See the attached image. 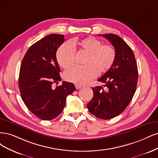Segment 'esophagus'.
Here are the masks:
<instances>
[{
  "label": "esophagus",
  "instance_id": "1",
  "mask_svg": "<svg viewBox=\"0 0 158 158\" xmlns=\"http://www.w3.org/2000/svg\"><path fill=\"white\" fill-rule=\"evenodd\" d=\"M75 86V88H76V89H77V90L82 88V86H81V85H77V84H76Z\"/></svg>",
  "mask_w": 158,
  "mask_h": 158
}]
</instances>
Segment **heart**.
<instances>
[{
    "mask_svg": "<svg viewBox=\"0 0 158 158\" xmlns=\"http://www.w3.org/2000/svg\"><path fill=\"white\" fill-rule=\"evenodd\" d=\"M77 46L87 56L85 66H75L66 71L64 78L77 85H84L96 77V75L104 73L111 68L115 59V51L112 46L102 44L100 40L93 37L81 40H72V43L65 42L58 48L56 53L58 63L61 67L67 69L74 62L73 47Z\"/></svg>",
    "mask_w": 158,
    "mask_h": 158,
    "instance_id": "1",
    "label": "heart"
}]
</instances>
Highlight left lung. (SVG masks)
<instances>
[{"instance_id": "obj_1", "label": "left lung", "mask_w": 158, "mask_h": 158, "mask_svg": "<svg viewBox=\"0 0 158 158\" xmlns=\"http://www.w3.org/2000/svg\"><path fill=\"white\" fill-rule=\"evenodd\" d=\"M99 35L114 46L115 59L111 68L98 79L104 84L103 86L92 88L93 97L86 106L96 118L110 119L123 112L133 98L138 81V68L133 50L121 37L110 33Z\"/></svg>"}]
</instances>
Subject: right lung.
Listing matches in <instances>:
<instances>
[{
	"label": "right lung",
	"mask_w": 158,
	"mask_h": 158,
	"mask_svg": "<svg viewBox=\"0 0 158 158\" xmlns=\"http://www.w3.org/2000/svg\"><path fill=\"white\" fill-rule=\"evenodd\" d=\"M64 35L50 34L29 47L20 66L19 89L24 104L40 119L58 117L65 106L66 97L76 90L73 83L61 80L56 51Z\"/></svg>",
	"instance_id": "add662e5"
}]
</instances>
